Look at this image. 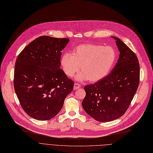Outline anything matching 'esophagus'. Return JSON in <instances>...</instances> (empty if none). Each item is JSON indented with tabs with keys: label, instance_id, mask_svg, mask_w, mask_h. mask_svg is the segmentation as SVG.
<instances>
[{
	"label": "esophagus",
	"instance_id": "esophagus-1",
	"mask_svg": "<svg viewBox=\"0 0 153 153\" xmlns=\"http://www.w3.org/2000/svg\"><path fill=\"white\" fill-rule=\"evenodd\" d=\"M79 88H80V85L79 84H78L77 83L74 84V90H76V89H78Z\"/></svg>",
	"mask_w": 153,
	"mask_h": 153
}]
</instances>
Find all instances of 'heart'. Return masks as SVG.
Here are the masks:
<instances>
[{
	"instance_id": "1",
	"label": "heart",
	"mask_w": 153,
	"mask_h": 153,
	"mask_svg": "<svg viewBox=\"0 0 153 153\" xmlns=\"http://www.w3.org/2000/svg\"><path fill=\"white\" fill-rule=\"evenodd\" d=\"M116 59V53L111 46L85 43L76 46L72 54L64 53L61 64L67 76H74L81 65L82 72L76 78L97 82L110 74Z\"/></svg>"
}]
</instances>
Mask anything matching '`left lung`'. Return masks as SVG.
Masks as SVG:
<instances>
[{
	"label": "left lung",
	"instance_id": "8db88e82",
	"mask_svg": "<svg viewBox=\"0 0 153 153\" xmlns=\"http://www.w3.org/2000/svg\"><path fill=\"white\" fill-rule=\"evenodd\" d=\"M116 40L120 57L110 74L94 84L85 86L82 102L93 119L109 122L122 116L128 109L139 85L140 65L135 54L120 39Z\"/></svg>",
	"mask_w": 153,
	"mask_h": 153
}]
</instances>
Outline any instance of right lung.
Listing matches in <instances>:
<instances>
[{"mask_svg":"<svg viewBox=\"0 0 153 153\" xmlns=\"http://www.w3.org/2000/svg\"><path fill=\"white\" fill-rule=\"evenodd\" d=\"M68 39L41 36L26 46L15 65L14 88L21 106L33 118L49 120L62 109L74 82L60 68Z\"/></svg>","mask_w":153,"mask_h":153,"instance_id":"add662e5","label":"right lung"}]
</instances>
